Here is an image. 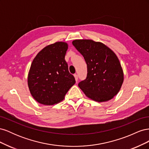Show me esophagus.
I'll list each match as a JSON object with an SVG mask.
<instances>
[{"label":"esophagus","mask_w":149,"mask_h":149,"mask_svg":"<svg viewBox=\"0 0 149 149\" xmlns=\"http://www.w3.org/2000/svg\"><path fill=\"white\" fill-rule=\"evenodd\" d=\"M74 78H75L76 81L77 82L78 80V74H74Z\"/></svg>","instance_id":"obj_1"}]
</instances>
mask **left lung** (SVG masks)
I'll use <instances>...</instances> for the list:
<instances>
[{
  "mask_svg": "<svg viewBox=\"0 0 149 149\" xmlns=\"http://www.w3.org/2000/svg\"><path fill=\"white\" fill-rule=\"evenodd\" d=\"M73 46L87 64V76L78 84L88 97L97 102L107 101L119 91L124 73L118 56L101 42L75 40Z\"/></svg>",
  "mask_w": 149,
  "mask_h": 149,
  "instance_id": "left-lung-1",
  "label": "left lung"
}]
</instances>
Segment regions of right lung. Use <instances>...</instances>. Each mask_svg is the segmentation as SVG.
Masks as SVG:
<instances>
[{"label":"right lung","instance_id":"add662e5","mask_svg":"<svg viewBox=\"0 0 149 149\" xmlns=\"http://www.w3.org/2000/svg\"><path fill=\"white\" fill-rule=\"evenodd\" d=\"M65 42H56L43 48L35 57L28 75L31 96L43 105H53L63 100L75 83L65 60Z\"/></svg>","mask_w":149,"mask_h":149}]
</instances>
